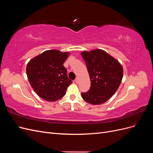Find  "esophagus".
Masks as SVG:
<instances>
[{
	"instance_id": "obj_1",
	"label": "esophagus",
	"mask_w": 153,
	"mask_h": 153,
	"mask_svg": "<svg viewBox=\"0 0 153 153\" xmlns=\"http://www.w3.org/2000/svg\"><path fill=\"white\" fill-rule=\"evenodd\" d=\"M78 80H78V78L76 77V78H75V83H76V84H77V83H78Z\"/></svg>"
}]
</instances>
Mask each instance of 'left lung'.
<instances>
[{
  "label": "left lung",
  "mask_w": 153,
  "mask_h": 153,
  "mask_svg": "<svg viewBox=\"0 0 153 153\" xmlns=\"http://www.w3.org/2000/svg\"><path fill=\"white\" fill-rule=\"evenodd\" d=\"M87 68L91 87L82 97L92 105L102 104L117 91L123 76V69L116 59L103 50L96 49L81 53Z\"/></svg>",
  "instance_id": "left-lung-1"
}]
</instances>
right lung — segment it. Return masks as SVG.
I'll return each instance as SVG.
<instances>
[{
    "label": "right lung",
    "mask_w": 153,
    "mask_h": 153,
    "mask_svg": "<svg viewBox=\"0 0 153 153\" xmlns=\"http://www.w3.org/2000/svg\"><path fill=\"white\" fill-rule=\"evenodd\" d=\"M69 53L56 50L45 51L27 66V75L32 89L41 98L55 101L62 98L72 81L63 66Z\"/></svg>",
    "instance_id": "add662e5"
}]
</instances>
